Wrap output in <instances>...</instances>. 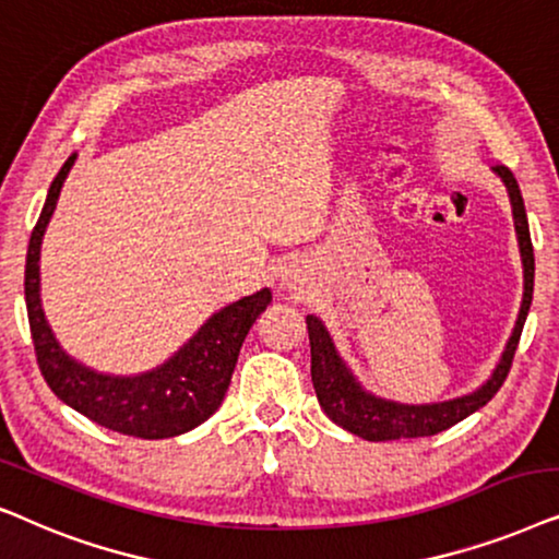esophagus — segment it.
Listing matches in <instances>:
<instances>
[{
  "label": "esophagus",
  "mask_w": 559,
  "mask_h": 559,
  "mask_svg": "<svg viewBox=\"0 0 559 559\" xmlns=\"http://www.w3.org/2000/svg\"><path fill=\"white\" fill-rule=\"evenodd\" d=\"M301 267L299 265H288V267H284V275H281V286L284 288H299L301 286Z\"/></svg>",
  "instance_id": "34e87169"
}]
</instances>
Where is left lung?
<instances>
[{
  "label": "left lung",
  "instance_id": "1",
  "mask_svg": "<svg viewBox=\"0 0 559 559\" xmlns=\"http://www.w3.org/2000/svg\"><path fill=\"white\" fill-rule=\"evenodd\" d=\"M493 174L501 178V183L509 191L513 229H516L519 252H522L524 267V296L522 309H519L516 324L509 342H506L501 360L496 362L493 373L488 381H483L478 389L463 396L448 401H431V404H401V401L376 396L366 385L357 381L353 370L342 360L337 347H334L332 334L326 332L324 322L314 314L307 317L309 345H311V383H314L319 406L324 414L337 424V427L353 431L368 442H385V440H408V437H431L450 429L452 424L463 421L488 404L501 389L506 376H509L513 353H516L519 337H522L526 314L532 307L534 294V250L530 237V222H526V210L522 191H519L516 178L509 168L496 166Z\"/></svg>",
  "mask_w": 559,
  "mask_h": 559
}]
</instances>
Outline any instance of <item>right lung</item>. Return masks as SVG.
<instances>
[{
	"label": "right lung",
	"mask_w": 559,
	"mask_h": 559,
	"mask_svg": "<svg viewBox=\"0 0 559 559\" xmlns=\"http://www.w3.org/2000/svg\"><path fill=\"white\" fill-rule=\"evenodd\" d=\"M73 153L50 183L40 219L29 235L25 260V304L40 373L63 404L119 435L140 440H166L210 419L233 381L237 355L260 311L273 301L271 288L227 304L206 319L168 360L145 373L115 376L71 357L50 330L40 301V248L58 197L71 174Z\"/></svg>",
	"instance_id": "add662e5"
}]
</instances>
